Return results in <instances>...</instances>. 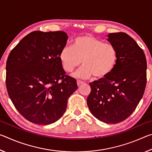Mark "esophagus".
Masks as SVG:
<instances>
[{"label":"esophagus","instance_id":"1","mask_svg":"<svg viewBox=\"0 0 152 152\" xmlns=\"http://www.w3.org/2000/svg\"><path fill=\"white\" fill-rule=\"evenodd\" d=\"M84 82L81 81V80H77V84H78V86L80 85V84H84Z\"/></svg>","mask_w":152,"mask_h":152}]
</instances>
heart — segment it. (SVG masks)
<instances>
[{"instance_id":"obj_1","label":"heart","mask_w":152,"mask_h":152,"mask_svg":"<svg viewBox=\"0 0 152 152\" xmlns=\"http://www.w3.org/2000/svg\"><path fill=\"white\" fill-rule=\"evenodd\" d=\"M62 68L71 72L81 63L83 64L76 72L77 77L88 78L93 76L96 80L106 78L114 70L118 60V53L114 46L105 44L93 36H78L73 44L65 46L59 54Z\"/></svg>"}]
</instances>
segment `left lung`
Instances as JSON below:
<instances>
[{
    "mask_svg": "<svg viewBox=\"0 0 152 152\" xmlns=\"http://www.w3.org/2000/svg\"><path fill=\"white\" fill-rule=\"evenodd\" d=\"M107 37L117 51V63L110 75L90 83L87 104L97 119L115 124L129 117L142 99L147 61L142 49L127 33H109Z\"/></svg>",
    "mask_w": 152,
    "mask_h": 152,
    "instance_id": "obj_1",
    "label": "left lung"
}]
</instances>
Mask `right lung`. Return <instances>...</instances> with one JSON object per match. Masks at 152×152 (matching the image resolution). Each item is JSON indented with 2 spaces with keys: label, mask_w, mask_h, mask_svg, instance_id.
<instances>
[{
  "label": "right lung",
  "mask_w": 152,
  "mask_h": 152,
  "mask_svg": "<svg viewBox=\"0 0 152 152\" xmlns=\"http://www.w3.org/2000/svg\"><path fill=\"white\" fill-rule=\"evenodd\" d=\"M68 35L64 31L30 33L12 49L7 59V92L17 110L29 121L55 123L66 111L68 98L78 88L66 74L59 54Z\"/></svg>",
  "instance_id": "1"
}]
</instances>
